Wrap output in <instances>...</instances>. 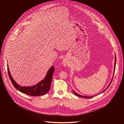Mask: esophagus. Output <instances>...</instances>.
I'll use <instances>...</instances> for the list:
<instances>
[{"mask_svg":"<svg viewBox=\"0 0 124 124\" xmlns=\"http://www.w3.org/2000/svg\"><path fill=\"white\" fill-rule=\"evenodd\" d=\"M63 65H65V66H66L67 65V62L65 60H63Z\"/></svg>","mask_w":124,"mask_h":124,"instance_id":"1","label":"esophagus"}]
</instances>
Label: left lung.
I'll use <instances>...</instances> for the list:
<instances>
[{"mask_svg":"<svg viewBox=\"0 0 124 124\" xmlns=\"http://www.w3.org/2000/svg\"><path fill=\"white\" fill-rule=\"evenodd\" d=\"M116 56V55H115ZM115 68H114V74H113V76L114 75V74H115V68H116V56H115ZM113 78H112V80H111V82H110V84L108 85V87L106 88V89L108 88V87L110 86V85L111 84V82H112V80H113ZM105 90H104L103 92H104V91H105ZM72 92H73V93H74V94L75 95H76V96H79V97H84V98H92V97H93V96H83V95H80V94H78V93H75L74 91H72ZM102 92V93H103Z\"/></svg>","mask_w":124,"mask_h":124,"instance_id":"1","label":"left lung"}]
</instances>
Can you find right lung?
Masks as SVG:
<instances>
[{
    "label": "right lung",
    "mask_w": 124,
    "mask_h": 124,
    "mask_svg": "<svg viewBox=\"0 0 124 124\" xmlns=\"http://www.w3.org/2000/svg\"><path fill=\"white\" fill-rule=\"evenodd\" d=\"M8 71L9 77L14 87L20 92L27 95L38 96L43 95L47 93L50 89L54 71V68L53 66L48 71L46 77L40 82L32 87H22L18 85L12 78L8 65Z\"/></svg>",
    "instance_id": "add662e5"
}]
</instances>
